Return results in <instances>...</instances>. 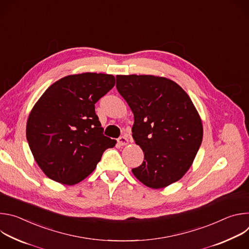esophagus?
Listing matches in <instances>:
<instances>
[{"mask_svg": "<svg viewBox=\"0 0 249 249\" xmlns=\"http://www.w3.org/2000/svg\"><path fill=\"white\" fill-rule=\"evenodd\" d=\"M117 142H118V144L121 145V146H126V145H128V143H129V141H128V139H127L126 136H121L120 138H118Z\"/></svg>", "mask_w": 249, "mask_h": 249, "instance_id": "1", "label": "esophagus"}]
</instances>
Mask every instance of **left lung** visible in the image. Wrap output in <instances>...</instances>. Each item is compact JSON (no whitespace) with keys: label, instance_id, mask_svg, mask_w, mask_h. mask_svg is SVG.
Listing matches in <instances>:
<instances>
[{"label":"left lung","instance_id":"obj_1","mask_svg":"<svg viewBox=\"0 0 249 249\" xmlns=\"http://www.w3.org/2000/svg\"><path fill=\"white\" fill-rule=\"evenodd\" d=\"M116 88L134 114L132 136L144 153L133 174L153 189L178 181L203 139L202 120L189 95L175 82L153 75H118Z\"/></svg>","mask_w":249,"mask_h":249}]
</instances>
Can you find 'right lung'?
<instances>
[{
    "instance_id": "right-lung-1",
    "label": "right lung",
    "mask_w": 249,
    "mask_h": 249,
    "mask_svg": "<svg viewBox=\"0 0 249 249\" xmlns=\"http://www.w3.org/2000/svg\"><path fill=\"white\" fill-rule=\"evenodd\" d=\"M115 86L112 75H70L51 85L26 122L33 158L50 179L74 185L88 177L116 141L102 134L94 104Z\"/></svg>"
}]
</instances>
